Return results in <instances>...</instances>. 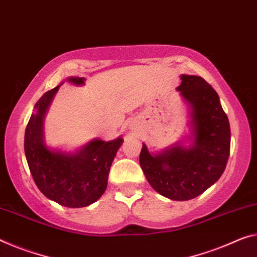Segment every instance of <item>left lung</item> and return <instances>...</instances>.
<instances>
[{
  "mask_svg": "<svg viewBox=\"0 0 257 257\" xmlns=\"http://www.w3.org/2000/svg\"><path fill=\"white\" fill-rule=\"evenodd\" d=\"M178 88L189 106L192 146L181 142L151 154L142 145L140 167L157 193L175 201H187L214 185L230 155L231 130L218 94L203 78L183 74Z\"/></svg>",
  "mask_w": 257,
  "mask_h": 257,
  "instance_id": "8db88e82",
  "label": "left lung"
}]
</instances>
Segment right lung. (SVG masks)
Masks as SVG:
<instances>
[{
  "label": "right lung",
  "mask_w": 257,
  "mask_h": 257,
  "mask_svg": "<svg viewBox=\"0 0 257 257\" xmlns=\"http://www.w3.org/2000/svg\"><path fill=\"white\" fill-rule=\"evenodd\" d=\"M73 85H84L85 78L70 77ZM60 86L43 94L34 105L25 130L24 149L34 183L49 200L68 208L87 207L103 194L112 161L123 144L121 138L112 141L95 139L76 153L47 147L43 120Z\"/></svg>",
  "instance_id": "1"
}]
</instances>
